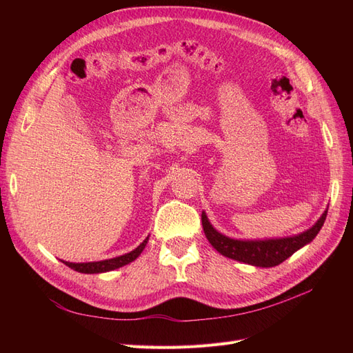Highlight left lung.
Segmentation results:
<instances>
[{
  "mask_svg": "<svg viewBox=\"0 0 353 353\" xmlns=\"http://www.w3.org/2000/svg\"><path fill=\"white\" fill-rule=\"evenodd\" d=\"M327 210L314 225L296 236L281 237V239H266V240H240L223 236L222 232L213 228L209 218L205 212H201V225L203 231L206 234V239L222 256L225 258L239 261L243 263H249L253 266H261V268H272V266L280 265L287 258L302 249L303 245L311 243L319 230L323 228L324 221L327 218Z\"/></svg>",
  "mask_w": 353,
  "mask_h": 353,
  "instance_id": "1",
  "label": "left lung"
}]
</instances>
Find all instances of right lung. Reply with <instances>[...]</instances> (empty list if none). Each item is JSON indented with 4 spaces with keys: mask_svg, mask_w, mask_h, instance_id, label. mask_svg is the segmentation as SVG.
Masks as SVG:
<instances>
[{
    "mask_svg": "<svg viewBox=\"0 0 353 353\" xmlns=\"http://www.w3.org/2000/svg\"><path fill=\"white\" fill-rule=\"evenodd\" d=\"M148 241V237H145V240L135 248L134 250H131L130 253H125L121 256H116V258L112 259H104V261H97V262H66L61 261L65 265H68L69 268L82 272V274H101V272H109L113 270L121 268V266H125L128 263H131L132 261H135L138 256L141 254V252L145 249V244Z\"/></svg>",
    "mask_w": 353,
    "mask_h": 353,
    "instance_id": "obj_1",
    "label": "right lung"
}]
</instances>
